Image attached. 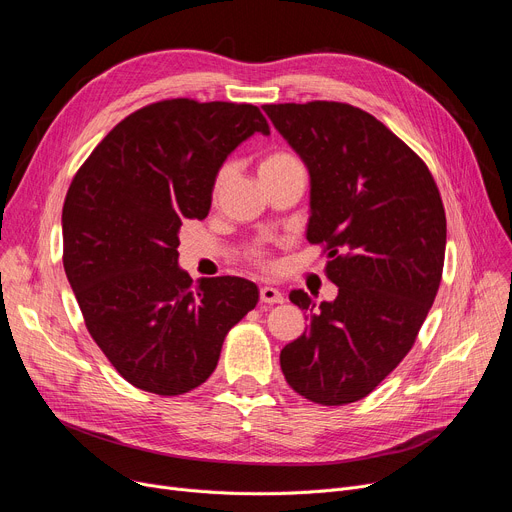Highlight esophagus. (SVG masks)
I'll return each mask as SVG.
<instances>
[{"instance_id":"34e87169","label":"esophagus","mask_w":512,"mask_h":512,"mask_svg":"<svg viewBox=\"0 0 512 512\" xmlns=\"http://www.w3.org/2000/svg\"><path fill=\"white\" fill-rule=\"evenodd\" d=\"M259 299L265 305H276V303H284V294L274 286H263L259 290Z\"/></svg>"}]
</instances>
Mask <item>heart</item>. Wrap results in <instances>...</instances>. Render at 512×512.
Listing matches in <instances>:
<instances>
[{
	"instance_id": "obj_1",
	"label": "heart",
	"mask_w": 512,
	"mask_h": 512,
	"mask_svg": "<svg viewBox=\"0 0 512 512\" xmlns=\"http://www.w3.org/2000/svg\"><path fill=\"white\" fill-rule=\"evenodd\" d=\"M294 166H301L297 157H294V155L288 153V151L276 149V151H270V153H265V155L261 157V161H259V176H261V180L265 182V180H272V178L284 174L286 170H290V168H294ZM230 176H232V166H230V164H224V166L218 170V174H215L213 184H211V197H213V199L220 197V193L224 191V186L228 184ZM247 255H249V259L255 261V263L267 265V251H265L261 245L251 247V249L247 251Z\"/></svg>"
}]
</instances>
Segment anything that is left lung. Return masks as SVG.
I'll list each match as a JSON object with an SVG mask.
<instances>
[{"instance_id":"1","label":"left lung","mask_w":512,"mask_h":512,"mask_svg":"<svg viewBox=\"0 0 512 512\" xmlns=\"http://www.w3.org/2000/svg\"><path fill=\"white\" fill-rule=\"evenodd\" d=\"M311 176L307 240L330 257L332 303L290 301L311 321L286 344L288 386L340 407L378 388L407 357L434 305L446 213L425 161L378 118L340 101L263 105Z\"/></svg>"}]
</instances>
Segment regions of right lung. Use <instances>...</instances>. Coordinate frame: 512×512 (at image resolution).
<instances>
[{"label":"right lung","instance_id":"add662e5","mask_svg":"<svg viewBox=\"0 0 512 512\" xmlns=\"http://www.w3.org/2000/svg\"><path fill=\"white\" fill-rule=\"evenodd\" d=\"M270 124L251 103L164 99L116 124L74 174L62 209L64 270L85 326L134 388L178 396L218 365L259 290L178 267V230L203 220L224 159Z\"/></svg>","mask_w":512,"mask_h":512}]
</instances>
